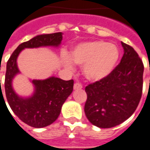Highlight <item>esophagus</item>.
I'll return each mask as SVG.
<instances>
[{
	"mask_svg": "<svg viewBox=\"0 0 150 150\" xmlns=\"http://www.w3.org/2000/svg\"><path fill=\"white\" fill-rule=\"evenodd\" d=\"M83 86L79 83H74V90H80V89H82Z\"/></svg>",
	"mask_w": 150,
	"mask_h": 150,
	"instance_id": "esophagus-1",
	"label": "esophagus"
}]
</instances>
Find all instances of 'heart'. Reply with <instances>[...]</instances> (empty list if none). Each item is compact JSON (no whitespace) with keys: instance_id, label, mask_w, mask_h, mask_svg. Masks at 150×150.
I'll return each mask as SVG.
<instances>
[{"instance_id":"heart-1","label":"heart","mask_w":150,"mask_h":150,"mask_svg":"<svg viewBox=\"0 0 150 150\" xmlns=\"http://www.w3.org/2000/svg\"><path fill=\"white\" fill-rule=\"evenodd\" d=\"M120 57V50L115 44L104 40L83 42L74 46L64 57V67L73 69L72 62L82 66L84 77L90 82H98L108 76Z\"/></svg>"}]
</instances>
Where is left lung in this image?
I'll use <instances>...</instances> for the list:
<instances>
[{
	"mask_svg": "<svg viewBox=\"0 0 150 150\" xmlns=\"http://www.w3.org/2000/svg\"><path fill=\"white\" fill-rule=\"evenodd\" d=\"M120 63L103 80L89 84L84 112L100 128H111L127 120L137 108L143 90V61L132 47L121 42Z\"/></svg>",
	"mask_w": 150,
	"mask_h": 150,
	"instance_id": "left-lung-1",
	"label": "left lung"
}]
</instances>
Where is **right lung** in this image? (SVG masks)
Masks as SVG:
<instances>
[{
  "mask_svg": "<svg viewBox=\"0 0 150 150\" xmlns=\"http://www.w3.org/2000/svg\"><path fill=\"white\" fill-rule=\"evenodd\" d=\"M61 32L38 35L17 47L7 63L5 93L11 110L21 120L34 128L47 127L58 118L61 108L74 88V80H64L55 76L45 80H33L34 92L29 97L17 95L12 86L14 76L20 73L17 59L25 48L55 47L61 44ZM4 98V97H3Z\"/></svg>",
  "mask_w": 150,
  "mask_h": 150,
  "instance_id": "obj_1",
  "label": "right lung"
}]
</instances>
